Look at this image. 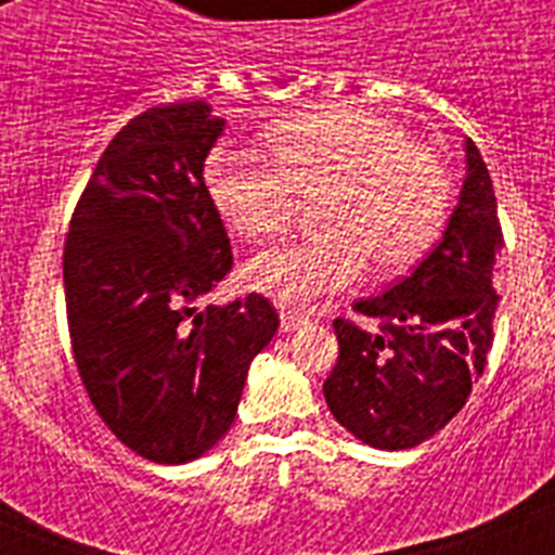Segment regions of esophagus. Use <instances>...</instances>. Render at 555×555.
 I'll list each match as a JSON object with an SVG mask.
<instances>
[{"instance_id": "34e87169", "label": "esophagus", "mask_w": 555, "mask_h": 555, "mask_svg": "<svg viewBox=\"0 0 555 555\" xmlns=\"http://www.w3.org/2000/svg\"><path fill=\"white\" fill-rule=\"evenodd\" d=\"M308 317L300 311H292V308H281V331H297L300 325H306Z\"/></svg>"}]
</instances>
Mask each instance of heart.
<instances>
[{"instance_id": "obj_1", "label": "heart", "mask_w": 555, "mask_h": 555, "mask_svg": "<svg viewBox=\"0 0 555 555\" xmlns=\"http://www.w3.org/2000/svg\"><path fill=\"white\" fill-rule=\"evenodd\" d=\"M263 155L217 146L205 189L244 242L283 233L311 208L317 233L267 247L247 263V281L278 302L341 292L364 274L414 267L448 222L453 180L444 160L409 141L397 121L364 107H325L261 132Z\"/></svg>"}]
</instances>
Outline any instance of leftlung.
<instances>
[{"label": "left lung", "mask_w": 555, "mask_h": 555, "mask_svg": "<svg viewBox=\"0 0 555 555\" xmlns=\"http://www.w3.org/2000/svg\"><path fill=\"white\" fill-rule=\"evenodd\" d=\"M500 249L492 178L467 139V180L442 242L384 294L352 306L375 331L333 320L338 358L322 391L356 439L416 448L464 409L494 341Z\"/></svg>", "instance_id": "1"}]
</instances>
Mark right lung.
I'll list each match as a JSON object with an SVG mask.
<instances>
[{
	"mask_svg": "<svg viewBox=\"0 0 555 555\" xmlns=\"http://www.w3.org/2000/svg\"><path fill=\"white\" fill-rule=\"evenodd\" d=\"M224 121L203 100L146 107L102 152L68 222L63 288L91 403L141 459L183 464L222 439L249 361L281 325L263 294L197 311L233 267L203 166Z\"/></svg>",
	"mask_w": 555,
	"mask_h": 555,
	"instance_id": "add662e5",
	"label": "right lung"
}]
</instances>
